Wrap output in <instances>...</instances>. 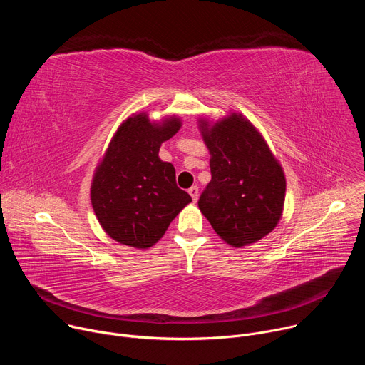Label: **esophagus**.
I'll return each mask as SVG.
<instances>
[{"label": "esophagus", "mask_w": 365, "mask_h": 365, "mask_svg": "<svg viewBox=\"0 0 365 365\" xmlns=\"http://www.w3.org/2000/svg\"><path fill=\"white\" fill-rule=\"evenodd\" d=\"M187 192H189V195L192 196L193 202H196V200H197V196H199V189H197V186H192Z\"/></svg>", "instance_id": "esophagus-1"}]
</instances>
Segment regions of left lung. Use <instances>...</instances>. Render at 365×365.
<instances>
[{
    "label": "left lung",
    "mask_w": 365,
    "mask_h": 365,
    "mask_svg": "<svg viewBox=\"0 0 365 365\" xmlns=\"http://www.w3.org/2000/svg\"><path fill=\"white\" fill-rule=\"evenodd\" d=\"M210 150L212 179L199 197V210L232 247L257 242L279 224L286 196L282 165L264 137L242 114L212 123L197 121Z\"/></svg>",
    "instance_id": "obj_1"
}]
</instances>
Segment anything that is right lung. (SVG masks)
Instances as JSON below:
<instances>
[{
	"mask_svg": "<svg viewBox=\"0 0 365 365\" xmlns=\"http://www.w3.org/2000/svg\"><path fill=\"white\" fill-rule=\"evenodd\" d=\"M182 127L176 115L159 123L133 114L117 130L98 163L91 202L102 230L120 244L145 250L158 242L192 197L176 185L160 145Z\"/></svg>",
	"mask_w": 365,
	"mask_h": 365,
	"instance_id": "add662e5",
	"label": "right lung"
}]
</instances>
